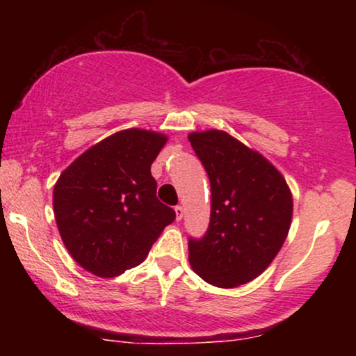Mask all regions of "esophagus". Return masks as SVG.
Listing matches in <instances>:
<instances>
[{"label": "esophagus", "instance_id": "1", "mask_svg": "<svg viewBox=\"0 0 356 356\" xmlns=\"http://www.w3.org/2000/svg\"><path fill=\"white\" fill-rule=\"evenodd\" d=\"M174 211H175V219L181 220L184 218V207L182 206H175Z\"/></svg>", "mask_w": 356, "mask_h": 356}]
</instances>
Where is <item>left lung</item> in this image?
Masks as SVG:
<instances>
[{
  "label": "left lung",
  "instance_id": "1",
  "mask_svg": "<svg viewBox=\"0 0 356 356\" xmlns=\"http://www.w3.org/2000/svg\"><path fill=\"white\" fill-rule=\"evenodd\" d=\"M189 142L211 182L209 226L201 238H189L191 266L218 288L246 284L283 246L291 192L276 167L229 134L194 132Z\"/></svg>",
  "mask_w": 356,
  "mask_h": 356
}]
</instances>
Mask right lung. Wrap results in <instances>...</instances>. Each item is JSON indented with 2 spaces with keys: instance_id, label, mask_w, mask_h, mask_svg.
<instances>
[{
  "instance_id": "1",
  "label": "right lung",
  "mask_w": 356,
  "mask_h": 356,
  "mask_svg": "<svg viewBox=\"0 0 356 356\" xmlns=\"http://www.w3.org/2000/svg\"><path fill=\"white\" fill-rule=\"evenodd\" d=\"M167 140L129 129L90 147L63 170L53 191L56 226L81 268L102 277L122 275L145 259L174 209L155 195L150 174Z\"/></svg>"
}]
</instances>
